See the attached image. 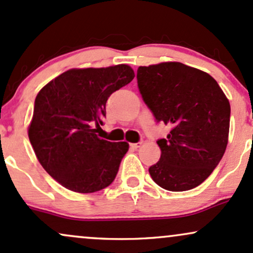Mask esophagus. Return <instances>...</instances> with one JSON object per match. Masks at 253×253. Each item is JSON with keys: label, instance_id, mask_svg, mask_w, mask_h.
Wrapping results in <instances>:
<instances>
[{"label": "esophagus", "instance_id": "1", "mask_svg": "<svg viewBox=\"0 0 253 253\" xmlns=\"http://www.w3.org/2000/svg\"><path fill=\"white\" fill-rule=\"evenodd\" d=\"M141 144H142V142H137V143H131V144H130V146H131V148L137 149V148H140Z\"/></svg>", "mask_w": 253, "mask_h": 253}]
</instances>
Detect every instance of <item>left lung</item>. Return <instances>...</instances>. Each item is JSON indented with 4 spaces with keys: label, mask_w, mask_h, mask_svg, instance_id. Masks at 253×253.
Here are the masks:
<instances>
[{
    "label": "left lung",
    "mask_w": 253,
    "mask_h": 253,
    "mask_svg": "<svg viewBox=\"0 0 253 253\" xmlns=\"http://www.w3.org/2000/svg\"><path fill=\"white\" fill-rule=\"evenodd\" d=\"M137 86L157 122L171 126L157 142L161 157L149 167L152 179L169 191L202 184L228 142L231 105L225 93L209 74L179 62L140 67Z\"/></svg>",
    "instance_id": "1"
}]
</instances>
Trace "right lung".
<instances>
[{"instance_id":"1","label":"right lung","mask_w":253,"mask_h":253,"mask_svg":"<svg viewBox=\"0 0 253 253\" xmlns=\"http://www.w3.org/2000/svg\"><path fill=\"white\" fill-rule=\"evenodd\" d=\"M134 78L126 64L70 69L38 93L28 137L39 163L62 186L90 194L115 180L129 143L103 140L95 132L109 96Z\"/></svg>"}]
</instances>
